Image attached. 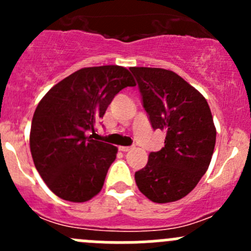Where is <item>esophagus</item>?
<instances>
[{"label": "esophagus", "instance_id": "34e87169", "mask_svg": "<svg viewBox=\"0 0 251 251\" xmlns=\"http://www.w3.org/2000/svg\"><path fill=\"white\" fill-rule=\"evenodd\" d=\"M131 149H132V147H124V146L119 147V151H131Z\"/></svg>", "mask_w": 251, "mask_h": 251}]
</instances>
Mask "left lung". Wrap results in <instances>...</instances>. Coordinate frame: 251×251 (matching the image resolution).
<instances>
[{"label":"left lung","instance_id":"1","mask_svg":"<svg viewBox=\"0 0 251 251\" xmlns=\"http://www.w3.org/2000/svg\"><path fill=\"white\" fill-rule=\"evenodd\" d=\"M154 130L166 132L165 146L149 154L135 174L138 189L154 203L183 198L206 173L216 128L206 100L187 81L160 68H130Z\"/></svg>","mask_w":251,"mask_h":251}]
</instances>
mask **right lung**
<instances>
[{
    "label": "right lung",
    "mask_w": 251,
    "mask_h": 251,
    "mask_svg": "<svg viewBox=\"0 0 251 251\" xmlns=\"http://www.w3.org/2000/svg\"><path fill=\"white\" fill-rule=\"evenodd\" d=\"M136 86L126 68H82L53 86L34 113L30 151L48 188L64 201L83 203L97 196L118 148L92 140L88 131L113 98Z\"/></svg>",
    "instance_id": "obj_1"
}]
</instances>
